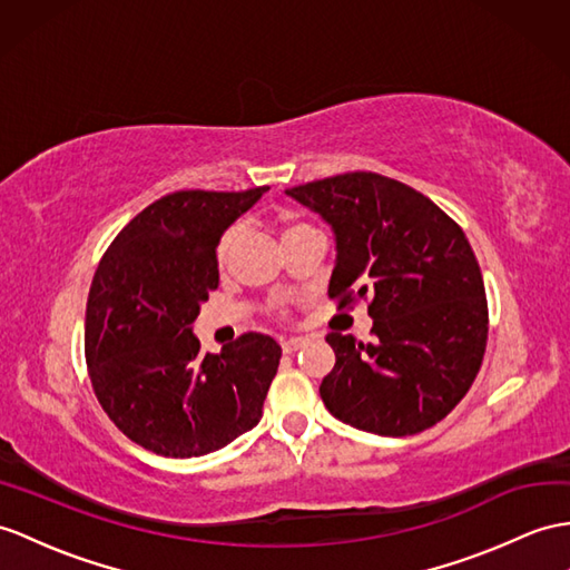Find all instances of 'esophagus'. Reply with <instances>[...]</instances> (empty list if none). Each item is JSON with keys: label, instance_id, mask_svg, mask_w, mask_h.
Returning <instances> with one entry per match:
<instances>
[{"label": "esophagus", "instance_id": "1", "mask_svg": "<svg viewBox=\"0 0 570 570\" xmlns=\"http://www.w3.org/2000/svg\"><path fill=\"white\" fill-rule=\"evenodd\" d=\"M304 343H307L304 338H287L281 345H283V353H297Z\"/></svg>", "mask_w": 570, "mask_h": 570}]
</instances>
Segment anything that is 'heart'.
Listing matches in <instances>:
<instances>
[{"instance_id": "obj_1", "label": "heart", "mask_w": 570, "mask_h": 570, "mask_svg": "<svg viewBox=\"0 0 570 570\" xmlns=\"http://www.w3.org/2000/svg\"><path fill=\"white\" fill-rule=\"evenodd\" d=\"M307 227L309 225H304V222H299V219L285 217V219H281V237L287 239V237H293L295 232H302V229H307ZM234 242H237V229H234V227L225 229V232L219 234V239L215 244V261L219 263V266H225V263L229 261Z\"/></svg>"}]
</instances>
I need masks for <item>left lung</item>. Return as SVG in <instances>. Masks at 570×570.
I'll return each mask as SVG.
<instances>
[{
    "instance_id": "8db88e82",
    "label": "left lung",
    "mask_w": 570,
    "mask_h": 570,
    "mask_svg": "<svg viewBox=\"0 0 570 570\" xmlns=\"http://www.w3.org/2000/svg\"><path fill=\"white\" fill-rule=\"evenodd\" d=\"M336 234L328 297L367 302L372 343L331 331L336 365L318 394L338 421L404 438L433 428L474 384L489 338L479 261L423 193L372 171L285 190Z\"/></svg>"
}]
</instances>
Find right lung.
Returning a JSON list of instances; mask_svg holds the SVG:
<instances>
[{
	"label": "right lung",
	"mask_w": 570,
	"mask_h": 570,
	"mask_svg": "<svg viewBox=\"0 0 570 570\" xmlns=\"http://www.w3.org/2000/svg\"><path fill=\"white\" fill-rule=\"evenodd\" d=\"M266 190L169 193L120 229L94 273L85 324L94 394L149 452L200 456L261 421L281 345L244 333L200 355L193 322L219 285V234Z\"/></svg>",
	"instance_id": "add662e5"
}]
</instances>
